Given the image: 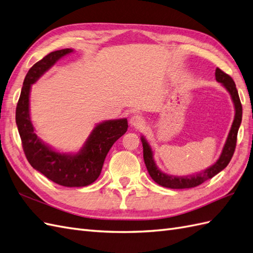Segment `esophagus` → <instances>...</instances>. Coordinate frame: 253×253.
Instances as JSON below:
<instances>
[{"label":"esophagus","instance_id":"esophagus-1","mask_svg":"<svg viewBox=\"0 0 253 253\" xmlns=\"http://www.w3.org/2000/svg\"><path fill=\"white\" fill-rule=\"evenodd\" d=\"M129 123H130V125L132 127L139 129L144 125V119H143V116H142V115L134 114V115L131 116L130 120H129Z\"/></svg>","mask_w":253,"mask_h":253}]
</instances>
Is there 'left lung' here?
<instances>
[{
	"label": "left lung",
	"instance_id": "obj_1",
	"mask_svg": "<svg viewBox=\"0 0 253 253\" xmlns=\"http://www.w3.org/2000/svg\"><path fill=\"white\" fill-rule=\"evenodd\" d=\"M215 76H216V80L221 83L224 86V88L228 90L229 94L231 95L232 101L234 103V108H235L234 121H233V124L230 129V132L228 134V138H226L224 146L222 148L221 155H220L218 160L212 166L209 167L207 169L201 171L197 174H192V175H187V176L170 175V174L164 173L157 167L156 163H155L154 160V154L152 151V147L150 144H148L146 139L142 135L141 142H142V145H143V158H144L146 169L154 182H156L158 185L166 187V188H171V189L192 188V187H197L202 183H204L205 180L215 176L216 174H218L220 171H222L231 161L233 154H234V151H235L238 128L241 126V123H242L243 108H242L241 100H239L236 85L232 78L229 75L223 73V71L219 68L216 69Z\"/></svg>",
	"mask_w": 253,
	"mask_h": 253
}]
</instances>
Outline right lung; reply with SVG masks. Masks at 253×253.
<instances>
[{"mask_svg": "<svg viewBox=\"0 0 253 253\" xmlns=\"http://www.w3.org/2000/svg\"><path fill=\"white\" fill-rule=\"evenodd\" d=\"M73 49L53 51L34 64L23 81L16 108V123L22 147L30 165L52 182L65 187L88 186L98 178L110 148L127 131V119L99 123L88 135L80 151L75 154L60 153L42 142L34 131L30 116L32 84Z\"/></svg>", "mask_w": 253, "mask_h": 253, "instance_id": "obj_1", "label": "right lung"}]
</instances>
